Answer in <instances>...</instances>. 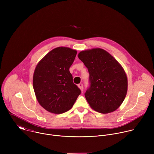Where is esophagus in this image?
<instances>
[{
    "instance_id": "1",
    "label": "esophagus",
    "mask_w": 154,
    "mask_h": 154,
    "mask_svg": "<svg viewBox=\"0 0 154 154\" xmlns=\"http://www.w3.org/2000/svg\"><path fill=\"white\" fill-rule=\"evenodd\" d=\"M78 86H79V88L81 90V91H83V84H82V83H80V84H79V85H78Z\"/></svg>"
}]
</instances>
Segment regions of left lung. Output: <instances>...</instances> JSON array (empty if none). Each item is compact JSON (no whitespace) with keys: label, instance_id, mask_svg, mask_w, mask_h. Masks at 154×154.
<instances>
[{"label":"left lung","instance_id":"8db88e82","mask_svg":"<svg viewBox=\"0 0 154 154\" xmlns=\"http://www.w3.org/2000/svg\"><path fill=\"white\" fill-rule=\"evenodd\" d=\"M78 57L90 74V87L85 96L90 106L104 114L115 111L127 91V79L121 64L99 48L82 51Z\"/></svg>","mask_w":154,"mask_h":154}]
</instances>
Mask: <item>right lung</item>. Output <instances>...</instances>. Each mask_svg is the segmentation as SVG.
<instances>
[{
  "instance_id": "add662e5",
  "label": "right lung",
  "mask_w": 154,
  "mask_h": 154,
  "mask_svg": "<svg viewBox=\"0 0 154 154\" xmlns=\"http://www.w3.org/2000/svg\"><path fill=\"white\" fill-rule=\"evenodd\" d=\"M76 55L77 51L70 48H57L35 69L33 86L36 99L51 113L60 114L69 110L81 94L69 72Z\"/></svg>"
}]
</instances>
